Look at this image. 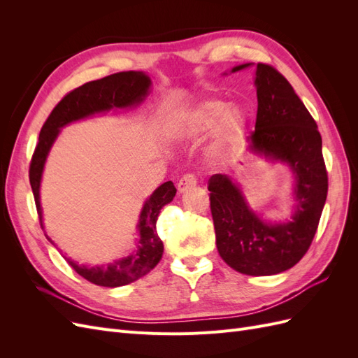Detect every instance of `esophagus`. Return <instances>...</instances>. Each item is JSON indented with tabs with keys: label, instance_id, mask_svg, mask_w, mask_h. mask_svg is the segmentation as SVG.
Here are the masks:
<instances>
[{
	"label": "esophagus",
	"instance_id": "34e87169",
	"mask_svg": "<svg viewBox=\"0 0 358 358\" xmlns=\"http://www.w3.org/2000/svg\"><path fill=\"white\" fill-rule=\"evenodd\" d=\"M196 185H197V176H196V175H192V173H188V175L182 176V178L179 179V183H178V191L182 194V192H185V191H188V189L194 188Z\"/></svg>",
	"mask_w": 358,
	"mask_h": 358
}]
</instances>
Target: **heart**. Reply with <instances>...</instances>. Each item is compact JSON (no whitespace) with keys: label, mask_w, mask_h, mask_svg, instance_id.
<instances>
[{"label":"heart","mask_w":358,"mask_h":358,"mask_svg":"<svg viewBox=\"0 0 358 358\" xmlns=\"http://www.w3.org/2000/svg\"><path fill=\"white\" fill-rule=\"evenodd\" d=\"M246 113L239 106H229L220 99L194 104L170 122V136L180 142H199L210 129L209 155L216 161H230L241 154Z\"/></svg>","instance_id":"1"}]
</instances>
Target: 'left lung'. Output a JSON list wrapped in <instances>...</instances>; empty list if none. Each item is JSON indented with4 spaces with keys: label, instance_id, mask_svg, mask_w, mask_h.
Here are the masks:
<instances>
[{
    "label": "left lung",
    "instance_id": "8db88e82",
    "mask_svg": "<svg viewBox=\"0 0 358 358\" xmlns=\"http://www.w3.org/2000/svg\"><path fill=\"white\" fill-rule=\"evenodd\" d=\"M249 66L242 64L231 73ZM255 88L258 109L249 149L285 162L294 173L291 221L270 224L258 218L227 175H213L208 189L221 258L239 273L268 276L296 266L308 252L326 204L329 178L317 122L289 82L272 66L258 62Z\"/></svg>",
    "mask_w": 358,
    "mask_h": 358
}]
</instances>
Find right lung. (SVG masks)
<instances>
[{
  "label": "right lung",
  "instance_id": "add662e5",
  "mask_svg": "<svg viewBox=\"0 0 358 358\" xmlns=\"http://www.w3.org/2000/svg\"><path fill=\"white\" fill-rule=\"evenodd\" d=\"M149 88V76L142 71L115 73L106 76V78L100 80H92L73 90L50 112L45 125L41 127L38 143L36 146L34 154H32L29 164V183L32 194H34L41 229V173L43 169H45L49 150L59 134V129L70 122L79 121V119L88 117L100 112H107L113 109V107L124 109V107L140 104L146 99ZM175 196L176 188L173 185V182L169 180L158 187L152 196L146 200L137 225L140 241L137 249L131 255L117 259V262L107 264L106 267L79 266L67 258L69 264L82 278L100 287H122L145 276L159 263L162 251H164V245H162L157 233V220L162 206L170 203Z\"/></svg>",
  "mask_w": 358,
  "mask_h": 358
}]
</instances>
